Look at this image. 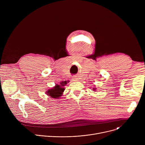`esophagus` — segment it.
<instances>
[{
	"label": "esophagus",
	"instance_id": "34e87169",
	"mask_svg": "<svg viewBox=\"0 0 145 145\" xmlns=\"http://www.w3.org/2000/svg\"><path fill=\"white\" fill-rule=\"evenodd\" d=\"M72 78H73V81H77L78 80V78L77 77H73Z\"/></svg>",
	"mask_w": 145,
	"mask_h": 145
}]
</instances>
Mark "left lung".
I'll return each instance as SVG.
<instances>
[{
    "label": "left lung",
    "instance_id": "left-lung-1",
    "mask_svg": "<svg viewBox=\"0 0 145 145\" xmlns=\"http://www.w3.org/2000/svg\"><path fill=\"white\" fill-rule=\"evenodd\" d=\"M95 89H96V88H93V90H95Z\"/></svg>",
    "mask_w": 145,
    "mask_h": 145
}]
</instances>
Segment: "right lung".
Segmentation results:
<instances>
[{"label": "right lung", "mask_w": 145, "mask_h": 145, "mask_svg": "<svg viewBox=\"0 0 145 145\" xmlns=\"http://www.w3.org/2000/svg\"><path fill=\"white\" fill-rule=\"evenodd\" d=\"M67 84V81H65L64 82L62 81L60 83V85L56 84V86L54 88H53L51 89H49L47 91V95H48L52 98H59V97L62 96V94H63L65 89L64 88H63V86H64Z\"/></svg>", "instance_id": "add662e5"}]
</instances>
